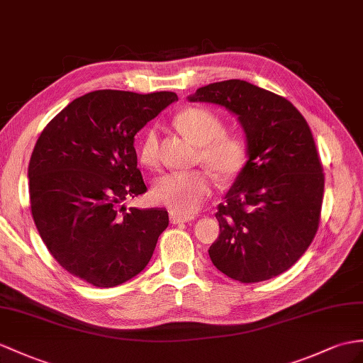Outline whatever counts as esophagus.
Masks as SVG:
<instances>
[{"label": "esophagus", "mask_w": 363, "mask_h": 363, "mask_svg": "<svg viewBox=\"0 0 363 363\" xmlns=\"http://www.w3.org/2000/svg\"><path fill=\"white\" fill-rule=\"evenodd\" d=\"M169 220L174 225H180V223L191 222V220H194V216H182V214H177V212H171Z\"/></svg>", "instance_id": "obj_1"}]
</instances>
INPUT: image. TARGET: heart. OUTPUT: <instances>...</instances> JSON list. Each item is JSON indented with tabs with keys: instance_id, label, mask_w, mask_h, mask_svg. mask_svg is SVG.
I'll return each instance as SVG.
<instances>
[{
	"instance_id": "b5f03b06",
	"label": "heart",
	"mask_w": 363,
	"mask_h": 363,
	"mask_svg": "<svg viewBox=\"0 0 363 363\" xmlns=\"http://www.w3.org/2000/svg\"><path fill=\"white\" fill-rule=\"evenodd\" d=\"M175 125L184 135L201 146V160L223 179H233L248 162V143L240 134H228L225 123L209 109L188 108L175 117ZM140 162L155 166L158 162V130L149 128L138 146ZM212 177L205 171L171 172L154 184V199L177 214L197 212L211 196Z\"/></svg>"
}]
</instances>
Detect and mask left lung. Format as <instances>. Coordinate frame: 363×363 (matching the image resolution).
<instances>
[{"mask_svg": "<svg viewBox=\"0 0 363 363\" xmlns=\"http://www.w3.org/2000/svg\"><path fill=\"white\" fill-rule=\"evenodd\" d=\"M188 100L237 115L248 143V162L216 214L212 263L242 284L279 276L305 254L320 222L325 177L311 129L284 96L243 79L203 86Z\"/></svg>", "mask_w": 363, "mask_h": 363, "instance_id": "obj_1", "label": "left lung"}]
</instances>
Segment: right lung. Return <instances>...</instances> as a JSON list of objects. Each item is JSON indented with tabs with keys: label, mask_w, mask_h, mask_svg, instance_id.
I'll return each instance as SVG.
<instances>
[{
	"label": "right lung",
	"mask_w": 363,
	"mask_h": 363,
	"mask_svg": "<svg viewBox=\"0 0 363 363\" xmlns=\"http://www.w3.org/2000/svg\"><path fill=\"white\" fill-rule=\"evenodd\" d=\"M174 92L94 91L69 103L43 129L29 163L35 226L54 259L99 288L125 284L146 268L167 211L126 209L146 192L134 137Z\"/></svg>",
	"instance_id": "1"
}]
</instances>
